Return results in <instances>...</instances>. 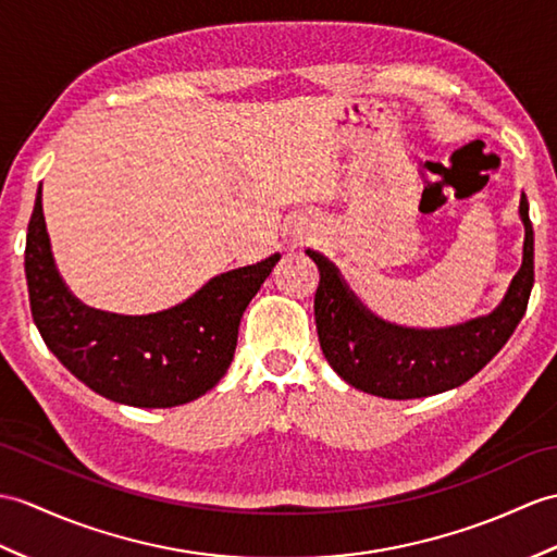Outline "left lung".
Wrapping results in <instances>:
<instances>
[{
    "label": "left lung",
    "mask_w": 557,
    "mask_h": 557,
    "mask_svg": "<svg viewBox=\"0 0 557 557\" xmlns=\"http://www.w3.org/2000/svg\"><path fill=\"white\" fill-rule=\"evenodd\" d=\"M520 218L522 265L503 301L488 315L438 330L404 327L374 315L327 256L306 249L320 270L315 327L332 370L360 392L394 400L434 396L474 377L512 337L534 287V230L524 194Z\"/></svg>",
    "instance_id": "1"
}]
</instances>
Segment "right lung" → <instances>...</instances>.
Masks as SVG:
<instances>
[{"instance_id": "add662e5", "label": "right lung", "mask_w": 557, "mask_h": 557, "mask_svg": "<svg viewBox=\"0 0 557 557\" xmlns=\"http://www.w3.org/2000/svg\"><path fill=\"white\" fill-rule=\"evenodd\" d=\"M280 253L227 270L189 299L149 315L89 308L69 289L51 253L42 187L25 237L30 310L47 348L99 396L135 408H173L211 392L237 348L244 310Z\"/></svg>"}]
</instances>
